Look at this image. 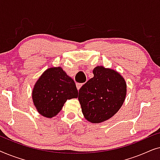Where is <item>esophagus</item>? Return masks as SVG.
I'll return each mask as SVG.
<instances>
[{
  "mask_svg": "<svg viewBox=\"0 0 160 160\" xmlns=\"http://www.w3.org/2000/svg\"><path fill=\"white\" fill-rule=\"evenodd\" d=\"M82 85H83V84H80V83H76V87H77L78 90H79Z\"/></svg>",
  "mask_w": 160,
  "mask_h": 160,
  "instance_id": "obj_1",
  "label": "esophagus"
}]
</instances>
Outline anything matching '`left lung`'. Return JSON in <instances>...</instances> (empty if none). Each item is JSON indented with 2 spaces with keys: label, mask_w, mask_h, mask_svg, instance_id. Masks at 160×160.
Listing matches in <instances>:
<instances>
[{
  "label": "left lung",
  "mask_w": 160,
  "mask_h": 160,
  "mask_svg": "<svg viewBox=\"0 0 160 160\" xmlns=\"http://www.w3.org/2000/svg\"><path fill=\"white\" fill-rule=\"evenodd\" d=\"M93 78L78 92V101L85 119L92 123H100L118 112L125 100L127 84L114 70L97 66Z\"/></svg>",
  "instance_id": "left-lung-1"
}]
</instances>
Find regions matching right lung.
Returning a JSON list of instances; mask_svg holds the SVG:
<instances>
[{
	"mask_svg": "<svg viewBox=\"0 0 160 160\" xmlns=\"http://www.w3.org/2000/svg\"><path fill=\"white\" fill-rule=\"evenodd\" d=\"M77 97L75 82L60 67L46 70L35 84L32 92L38 112L47 118L55 117L67 100Z\"/></svg>",
	"mask_w": 160,
	"mask_h": 160,
	"instance_id": "add662e5",
	"label": "right lung"
}]
</instances>
